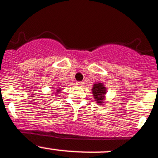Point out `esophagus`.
<instances>
[{"mask_svg": "<svg viewBox=\"0 0 158 158\" xmlns=\"http://www.w3.org/2000/svg\"><path fill=\"white\" fill-rule=\"evenodd\" d=\"M77 85H79V86H82V85H83V82H82V81H78Z\"/></svg>", "mask_w": 158, "mask_h": 158, "instance_id": "34e87169", "label": "esophagus"}]
</instances>
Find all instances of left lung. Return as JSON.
Returning a JSON list of instances; mask_svg holds the SVG:
<instances>
[{
	"mask_svg": "<svg viewBox=\"0 0 158 158\" xmlns=\"http://www.w3.org/2000/svg\"><path fill=\"white\" fill-rule=\"evenodd\" d=\"M94 98L97 101V104H101L104 103V95L106 94V88L102 83H96L94 85L92 89Z\"/></svg>",
	"mask_w": 158,
	"mask_h": 158,
	"instance_id": "obj_1",
	"label": "left lung"
}]
</instances>
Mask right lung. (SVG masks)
Listing matches in <instances>:
<instances>
[{
    "instance_id": "obj_1",
    "label": "right lung",
    "mask_w": 158,
    "mask_h": 158,
    "mask_svg": "<svg viewBox=\"0 0 158 158\" xmlns=\"http://www.w3.org/2000/svg\"><path fill=\"white\" fill-rule=\"evenodd\" d=\"M60 89H61V88H59V89H57V90H56V93H59V92H60ZM56 95H57V94H56Z\"/></svg>"
}]
</instances>
